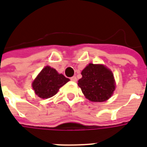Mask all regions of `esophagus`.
<instances>
[{
  "label": "esophagus",
  "mask_w": 147,
  "mask_h": 147,
  "mask_svg": "<svg viewBox=\"0 0 147 147\" xmlns=\"http://www.w3.org/2000/svg\"><path fill=\"white\" fill-rule=\"evenodd\" d=\"M71 81H73V82H76L77 78L76 76H72L71 78Z\"/></svg>",
  "instance_id": "1"
}]
</instances>
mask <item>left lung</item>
Wrapping results in <instances>:
<instances>
[{"instance_id": "left-lung-1", "label": "left lung", "mask_w": 147, "mask_h": 147, "mask_svg": "<svg viewBox=\"0 0 147 147\" xmlns=\"http://www.w3.org/2000/svg\"><path fill=\"white\" fill-rule=\"evenodd\" d=\"M82 78L78 81L82 92L91 102L108 100L115 90L113 74L102 64H89L82 71Z\"/></svg>"}]
</instances>
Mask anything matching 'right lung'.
I'll use <instances>...</instances> for the list:
<instances>
[{
  "label": "right lung",
  "mask_w": 147,
  "mask_h": 147,
  "mask_svg": "<svg viewBox=\"0 0 147 147\" xmlns=\"http://www.w3.org/2000/svg\"><path fill=\"white\" fill-rule=\"evenodd\" d=\"M68 81L69 79L58 73L54 68L46 66L34 80L32 86L39 98L46 99L54 96Z\"/></svg>",
  "instance_id": "1"
}]
</instances>
